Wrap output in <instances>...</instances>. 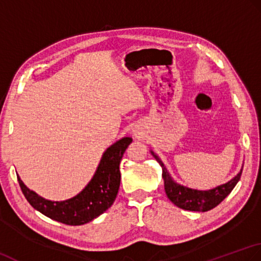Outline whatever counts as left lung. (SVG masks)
Here are the masks:
<instances>
[{"mask_svg":"<svg viewBox=\"0 0 261 261\" xmlns=\"http://www.w3.org/2000/svg\"><path fill=\"white\" fill-rule=\"evenodd\" d=\"M150 152L162 167L164 190H166L168 198L171 200L175 206L179 207V208H182L186 211L207 212L214 208V207L219 205L221 201L231 193L241 178L242 168L240 170V172H239L234 178L228 180L225 184L217 186L215 188L207 190L189 188L175 181L171 177V174H170L167 167L164 166L161 159L159 158L158 154L154 153L152 150Z\"/></svg>","mask_w":261,"mask_h":261,"instance_id":"obj_1","label":"left lung"}]
</instances>
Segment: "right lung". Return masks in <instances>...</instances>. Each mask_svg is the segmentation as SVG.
I'll list each match as a JSON object with an SVG mask.
<instances>
[{"label": "right lung", "mask_w": 261, "mask_h": 261, "mask_svg": "<svg viewBox=\"0 0 261 261\" xmlns=\"http://www.w3.org/2000/svg\"><path fill=\"white\" fill-rule=\"evenodd\" d=\"M130 137H123L110 145L101 156L92 179L74 197L51 201L30 190L18 175V181L25 199L35 210L49 219L67 225H82L97 219L114 204L120 185L119 164Z\"/></svg>", "instance_id": "add662e5"}]
</instances>
